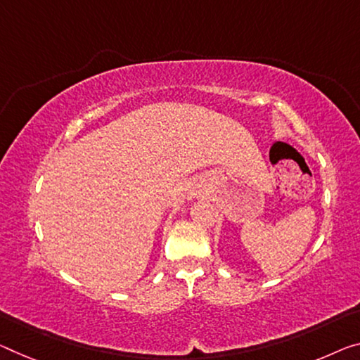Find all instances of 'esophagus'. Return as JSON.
I'll return each mask as SVG.
<instances>
[{"instance_id":"34e87169","label":"esophagus","mask_w":360,"mask_h":360,"mask_svg":"<svg viewBox=\"0 0 360 360\" xmlns=\"http://www.w3.org/2000/svg\"><path fill=\"white\" fill-rule=\"evenodd\" d=\"M204 193V188L199 184H190L186 186V198L188 199H195V198H201Z\"/></svg>"}]
</instances>
